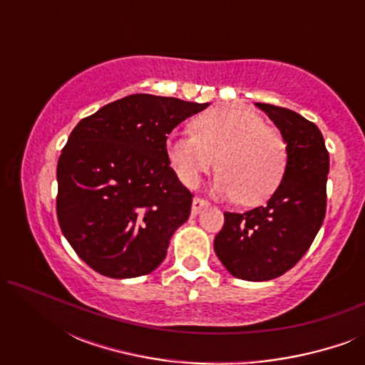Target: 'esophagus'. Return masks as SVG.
Here are the masks:
<instances>
[{"instance_id":"obj_1","label":"esophagus","mask_w":365,"mask_h":365,"mask_svg":"<svg viewBox=\"0 0 365 365\" xmlns=\"http://www.w3.org/2000/svg\"><path fill=\"white\" fill-rule=\"evenodd\" d=\"M209 206V202L206 201V199H202V197H194L192 199V207H191V212L194 214V216H196V214H199L202 211L204 207H207Z\"/></svg>"}]
</instances>
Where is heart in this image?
Segmentation results:
<instances>
[{
	"label": "heart",
	"instance_id": "b5f03b06",
	"mask_svg": "<svg viewBox=\"0 0 365 365\" xmlns=\"http://www.w3.org/2000/svg\"><path fill=\"white\" fill-rule=\"evenodd\" d=\"M192 133L171 134L166 156L184 186L196 187L216 164L214 191L259 204L272 196L287 164L286 143L277 129L241 106L207 109L192 119Z\"/></svg>",
	"mask_w": 365,
	"mask_h": 365
}]
</instances>
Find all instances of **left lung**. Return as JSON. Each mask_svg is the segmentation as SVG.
Masks as SVG:
<instances>
[{
  "label": "left lung",
  "instance_id": "8db88e82",
  "mask_svg": "<svg viewBox=\"0 0 365 365\" xmlns=\"http://www.w3.org/2000/svg\"><path fill=\"white\" fill-rule=\"evenodd\" d=\"M282 134L287 164L266 206L224 212L214 251L234 277L269 281L307 252L326 216L329 153L322 133L291 109L256 103Z\"/></svg>",
  "mask_w": 365,
  "mask_h": 365
}]
</instances>
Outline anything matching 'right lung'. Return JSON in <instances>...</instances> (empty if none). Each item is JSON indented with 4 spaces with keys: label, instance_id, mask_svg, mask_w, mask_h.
Segmentation results:
<instances>
[{
    "label": "right lung",
    "instance_id": "right-lung-1",
    "mask_svg": "<svg viewBox=\"0 0 365 365\" xmlns=\"http://www.w3.org/2000/svg\"><path fill=\"white\" fill-rule=\"evenodd\" d=\"M209 103L131 94L81 119L58 161L56 212L74 252L113 279L164 261L192 194L166 156L168 134Z\"/></svg>",
    "mask_w": 365,
    "mask_h": 365
}]
</instances>
